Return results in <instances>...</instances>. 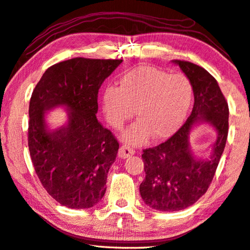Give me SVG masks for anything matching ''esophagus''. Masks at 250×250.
<instances>
[{"label": "esophagus", "mask_w": 250, "mask_h": 250, "mask_svg": "<svg viewBox=\"0 0 250 250\" xmlns=\"http://www.w3.org/2000/svg\"><path fill=\"white\" fill-rule=\"evenodd\" d=\"M134 154V149L131 148L130 146H126V145H122V146L119 148V152H118V156L120 158H126Z\"/></svg>", "instance_id": "34e87169"}]
</instances>
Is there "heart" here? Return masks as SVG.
<instances>
[{
    "mask_svg": "<svg viewBox=\"0 0 250 250\" xmlns=\"http://www.w3.org/2000/svg\"><path fill=\"white\" fill-rule=\"evenodd\" d=\"M192 85L183 74L166 73L154 66H138L125 73L119 87L103 93V113L113 129H121L134 115L138 121L122 135L126 143L144 144L151 137H171L183 124L192 101Z\"/></svg>",
    "mask_w": 250,
    "mask_h": 250,
    "instance_id": "1",
    "label": "heart"
}]
</instances>
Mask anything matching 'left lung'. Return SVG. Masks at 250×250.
Masks as SVG:
<instances>
[{
    "mask_svg": "<svg viewBox=\"0 0 250 250\" xmlns=\"http://www.w3.org/2000/svg\"><path fill=\"white\" fill-rule=\"evenodd\" d=\"M192 85L194 104L185 125L168 139L143 151L145 179L140 193L145 204L158 211H180L197 202L210 186L229 133V105L216 80L191 62L172 60ZM200 124L211 125L217 140L207 159L196 158L189 134Z\"/></svg>",
    "mask_w": 250,
    "mask_h": 250,
    "instance_id": "8db88e82",
    "label": "left lung"
}]
</instances>
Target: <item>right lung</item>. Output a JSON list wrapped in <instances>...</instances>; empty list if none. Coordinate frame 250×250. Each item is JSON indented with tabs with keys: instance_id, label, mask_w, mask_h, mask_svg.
I'll return each instance as SVG.
<instances>
[{
	"instance_id": "add662e5",
	"label": "right lung",
	"mask_w": 250,
	"mask_h": 250,
	"mask_svg": "<svg viewBox=\"0 0 250 250\" xmlns=\"http://www.w3.org/2000/svg\"><path fill=\"white\" fill-rule=\"evenodd\" d=\"M122 60L74 58L44 72L29 103L28 146L40 183L70 208H92L106 192L107 174L119 143L99 124L98 90ZM67 111V121L50 127L47 112Z\"/></svg>"
}]
</instances>
